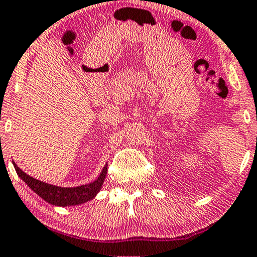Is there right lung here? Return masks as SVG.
Listing matches in <instances>:
<instances>
[{
    "mask_svg": "<svg viewBox=\"0 0 257 257\" xmlns=\"http://www.w3.org/2000/svg\"><path fill=\"white\" fill-rule=\"evenodd\" d=\"M14 164V168L17 174L19 175L20 178H23L29 187L35 191L36 194L44 199L46 202L51 203L55 206H74L80 205V203L86 202V201L92 200L97 195V193L100 190L101 184H103L105 176L107 172V164L104 166L103 171L99 175V177L95 179L93 183H89L86 185H80V187L75 188H61L55 187V185L46 184L44 182H40L38 179L31 177V176L26 175L23 170H20Z\"/></svg>",
    "mask_w": 257,
    "mask_h": 257,
    "instance_id": "1",
    "label": "right lung"
}]
</instances>
